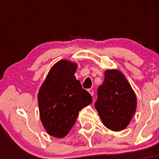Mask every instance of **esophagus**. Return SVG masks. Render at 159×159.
Segmentation results:
<instances>
[{
    "label": "esophagus",
    "instance_id": "34e87169",
    "mask_svg": "<svg viewBox=\"0 0 159 159\" xmlns=\"http://www.w3.org/2000/svg\"><path fill=\"white\" fill-rule=\"evenodd\" d=\"M88 92L90 93L91 96H93V95H94V91H93V89H91V88L88 89Z\"/></svg>",
    "mask_w": 159,
    "mask_h": 159
}]
</instances>
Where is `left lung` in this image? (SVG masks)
Here are the masks:
<instances>
[{
  "label": "left lung",
  "instance_id": "8db88e82",
  "mask_svg": "<svg viewBox=\"0 0 159 159\" xmlns=\"http://www.w3.org/2000/svg\"><path fill=\"white\" fill-rule=\"evenodd\" d=\"M97 96L95 107L104 125L115 132L125 129L135 112L137 98L124 75L118 70L105 71Z\"/></svg>",
  "mask_w": 159,
  "mask_h": 159
}]
</instances>
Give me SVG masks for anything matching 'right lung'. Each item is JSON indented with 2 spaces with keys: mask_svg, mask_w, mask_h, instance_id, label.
<instances>
[{
  "mask_svg": "<svg viewBox=\"0 0 159 159\" xmlns=\"http://www.w3.org/2000/svg\"><path fill=\"white\" fill-rule=\"evenodd\" d=\"M77 64L58 61L49 71L38 93L40 119L51 136L63 138L73 127L78 112L93 98L75 77Z\"/></svg>",
  "mask_w": 159,
  "mask_h": 159,
  "instance_id": "obj_1",
  "label": "right lung"
}]
</instances>
